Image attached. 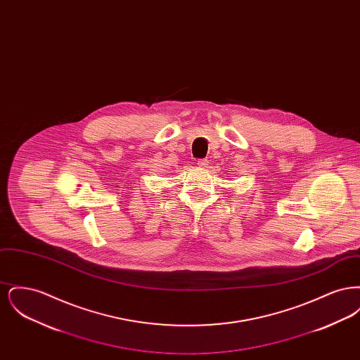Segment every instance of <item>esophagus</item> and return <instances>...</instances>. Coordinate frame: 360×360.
<instances>
[{"label": "esophagus", "mask_w": 360, "mask_h": 360, "mask_svg": "<svg viewBox=\"0 0 360 360\" xmlns=\"http://www.w3.org/2000/svg\"><path fill=\"white\" fill-rule=\"evenodd\" d=\"M207 165H209L207 159H200V160L197 162V166L201 167V169H205V167H207Z\"/></svg>", "instance_id": "esophagus-1"}]
</instances>
